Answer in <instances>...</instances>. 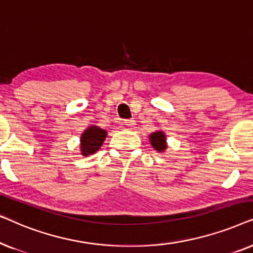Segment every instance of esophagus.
I'll return each instance as SVG.
<instances>
[{
  "label": "esophagus",
  "mask_w": 253,
  "mask_h": 253,
  "mask_svg": "<svg viewBox=\"0 0 253 253\" xmlns=\"http://www.w3.org/2000/svg\"><path fill=\"white\" fill-rule=\"evenodd\" d=\"M125 125H126L127 127H133L134 125H135V120H133V119L126 120V121H125Z\"/></svg>",
  "instance_id": "obj_1"
}]
</instances>
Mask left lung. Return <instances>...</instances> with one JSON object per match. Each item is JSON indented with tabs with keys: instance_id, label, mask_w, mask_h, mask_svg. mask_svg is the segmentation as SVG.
<instances>
[{
	"instance_id": "8db88e82",
	"label": "left lung",
	"mask_w": 253,
	"mask_h": 253,
	"mask_svg": "<svg viewBox=\"0 0 253 253\" xmlns=\"http://www.w3.org/2000/svg\"><path fill=\"white\" fill-rule=\"evenodd\" d=\"M150 142L155 149L158 151H163L167 148L166 143V135L163 132H155L150 135Z\"/></svg>"
}]
</instances>
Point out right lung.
Segmentation results:
<instances>
[{"label":"right lung","mask_w":253,"mask_h":253,"mask_svg":"<svg viewBox=\"0 0 253 253\" xmlns=\"http://www.w3.org/2000/svg\"><path fill=\"white\" fill-rule=\"evenodd\" d=\"M106 137V132L97 126L89 127L81 136V151L84 156L96 153L102 147Z\"/></svg>","instance_id":"add662e5"}]
</instances>
